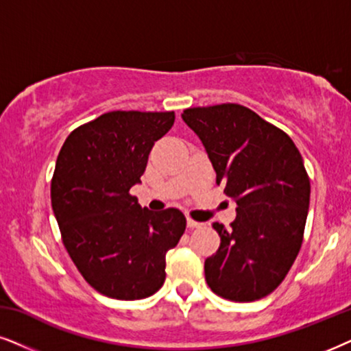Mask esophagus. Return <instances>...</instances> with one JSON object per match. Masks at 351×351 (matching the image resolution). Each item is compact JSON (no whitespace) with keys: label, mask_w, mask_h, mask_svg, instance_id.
<instances>
[{"label":"esophagus","mask_w":351,"mask_h":351,"mask_svg":"<svg viewBox=\"0 0 351 351\" xmlns=\"http://www.w3.org/2000/svg\"><path fill=\"white\" fill-rule=\"evenodd\" d=\"M186 221H188V227H189V228H199V227H202L201 221L193 220V219H191V217H188V220H186Z\"/></svg>","instance_id":"obj_1"}]
</instances>
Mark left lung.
<instances>
[{
    "instance_id": "obj_1",
    "label": "left lung",
    "mask_w": 351,
    "mask_h": 351,
    "mask_svg": "<svg viewBox=\"0 0 351 351\" xmlns=\"http://www.w3.org/2000/svg\"><path fill=\"white\" fill-rule=\"evenodd\" d=\"M181 118L199 136L217 184L237 201V219L204 263L215 295L238 303L264 298L298 256L311 184L300 150L280 128L238 104L186 108Z\"/></svg>"
}]
</instances>
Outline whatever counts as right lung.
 <instances>
[{"mask_svg":"<svg viewBox=\"0 0 351 351\" xmlns=\"http://www.w3.org/2000/svg\"><path fill=\"white\" fill-rule=\"evenodd\" d=\"M173 112H108L76 128L58 154L51 207L64 247L92 288L114 300H143L165 282V256L186 217L150 212L130 189L139 183Z\"/></svg>","mask_w":351,"mask_h":351,"instance_id":"1","label":"right lung"}]
</instances>
